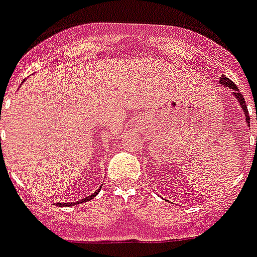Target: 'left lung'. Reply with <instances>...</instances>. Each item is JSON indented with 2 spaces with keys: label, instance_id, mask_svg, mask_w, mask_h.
<instances>
[{
  "label": "left lung",
  "instance_id": "1",
  "mask_svg": "<svg viewBox=\"0 0 257 257\" xmlns=\"http://www.w3.org/2000/svg\"><path fill=\"white\" fill-rule=\"evenodd\" d=\"M220 84L225 85V87H229V88H231L233 90V96H235V99L238 100V103H240L241 109H242V113H244L245 115V122L248 123V126H249V114H248V109H246V104H245V99L244 96L241 95V92L238 91V88H237V85L233 83V81H230L227 77H225V76H220ZM256 147H257V138H256Z\"/></svg>",
  "mask_w": 257,
  "mask_h": 257
}]
</instances>
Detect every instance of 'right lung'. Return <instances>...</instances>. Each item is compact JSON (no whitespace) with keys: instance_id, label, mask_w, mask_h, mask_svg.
Returning <instances> with one entry per match:
<instances>
[{"instance_id":"right-lung-1","label":"right lung","mask_w":257,"mask_h":257,"mask_svg":"<svg viewBox=\"0 0 257 257\" xmlns=\"http://www.w3.org/2000/svg\"><path fill=\"white\" fill-rule=\"evenodd\" d=\"M23 81H26V80H23ZM1 139V138H0ZM0 146H1V143H0ZM100 191V187L98 188V189H96V191L94 192V193H92V195H91V196H87V197H84V199H81V200H77V201H73V203H57V206H60V207H66V206H76V204H79V203H84V201H88V200H91V199H94L95 196H96V195H98V192Z\"/></svg>"}]
</instances>
